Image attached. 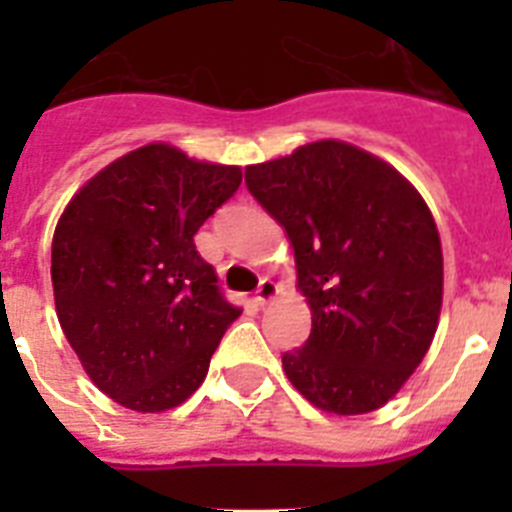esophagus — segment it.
<instances>
[{"instance_id":"1","label":"esophagus","mask_w":512,"mask_h":512,"mask_svg":"<svg viewBox=\"0 0 512 512\" xmlns=\"http://www.w3.org/2000/svg\"><path fill=\"white\" fill-rule=\"evenodd\" d=\"M274 295H277V284L271 282V279H261L259 287H256V302H259V305H266Z\"/></svg>"}]
</instances>
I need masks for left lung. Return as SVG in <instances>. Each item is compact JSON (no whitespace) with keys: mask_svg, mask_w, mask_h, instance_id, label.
<instances>
[{"mask_svg":"<svg viewBox=\"0 0 512 512\" xmlns=\"http://www.w3.org/2000/svg\"><path fill=\"white\" fill-rule=\"evenodd\" d=\"M246 187L295 248L297 287L312 330L282 356L287 379L315 408H382L436 336L443 253L418 189L382 158L343 140L248 166Z\"/></svg>","mask_w":512,"mask_h":512,"instance_id":"obj_1","label":"left lung"}]
</instances>
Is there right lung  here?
I'll use <instances>...</instances> for the list:
<instances>
[{"label": "right lung", "instance_id": "right-lung-1", "mask_svg": "<svg viewBox=\"0 0 512 512\" xmlns=\"http://www.w3.org/2000/svg\"><path fill=\"white\" fill-rule=\"evenodd\" d=\"M241 187L238 166L151 143L92 176L53 233L58 323L84 372L122 408H176L241 315L194 233Z\"/></svg>", "mask_w": 512, "mask_h": 512}]
</instances>
